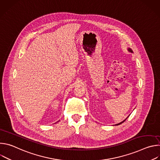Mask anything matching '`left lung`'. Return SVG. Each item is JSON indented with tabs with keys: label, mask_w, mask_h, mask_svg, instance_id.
Segmentation results:
<instances>
[{
	"label": "left lung",
	"mask_w": 160,
	"mask_h": 160,
	"mask_svg": "<svg viewBox=\"0 0 160 160\" xmlns=\"http://www.w3.org/2000/svg\"><path fill=\"white\" fill-rule=\"evenodd\" d=\"M127 50H128V52H131V53H133V51H132V50L130 48H128V49H127ZM128 117H127V118H128ZM127 118L126 119H125L123 121H122V122H120V123H118V124H116V125H119L122 124V123H123V122H124L127 119Z\"/></svg>",
	"instance_id": "1"
}]
</instances>
